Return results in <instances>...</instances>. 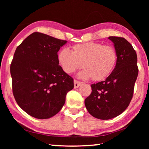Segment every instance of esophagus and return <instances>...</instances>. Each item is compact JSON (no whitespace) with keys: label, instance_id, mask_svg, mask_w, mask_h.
Instances as JSON below:
<instances>
[{"label":"esophagus","instance_id":"34e87169","mask_svg":"<svg viewBox=\"0 0 149 149\" xmlns=\"http://www.w3.org/2000/svg\"><path fill=\"white\" fill-rule=\"evenodd\" d=\"M81 85V82L78 81H77V80H74V88L75 89H77V88L79 87Z\"/></svg>","mask_w":149,"mask_h":149}]
</instances>
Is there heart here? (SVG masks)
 <instances>
[{"mask_svg":"<svg viewBox=\"0 0 149 149\" xmlns=\"http://www.w3.org/2000/svg\"><path fill=\"white\" fill-rule=\"evenodd\" d=\"M59 64L64 72L72 74L83 67L80 78L99 81L107 78L114 70L118 54L114 47L100 42H88L74 45L72 52L64 49L58 54Z\"/></svg>","mask_w":149,"mask_h":149,"instance_id":"heart-1","label":"heart"}]
</instances>
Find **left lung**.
<instances>
[{"label":"left lung","mask_w":149,"mask_h":149,"mask_svg":"<svg viewBox=\"0 0 149 149\" xmlns=\"http://www.w3.org/2000/svg\"><path fill=\"white\" fill-rule=\"evenodd\" d=\"M118 54L114 70L104 81L91 85L92 92L85 100L89 114L100 120L118 116L129 106L138 75L135 50L125 39L109 37Z\"/></svg>","instance_id":"obj_1"}]
</instances>
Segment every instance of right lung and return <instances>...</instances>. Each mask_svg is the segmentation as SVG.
Returning <instances> with one entry per match:
<instances>
[{
    "mask_svg": "<svg viewBox=\"0 0 149 149\" xmlns=\"http://www.w3.org/2000/svg\"><path fill=\"white\" fill-rule=\"evenodd\" d=\"M66 42L35 32L16 48L10 65L12 91L19 107L32 117L54 116L74 88V79L58 60V52Z\"/></svg>",
    "mask_w": 149,
    "mask_h": 149,
    "instance_id": "1",
    "label": "right lung"
}]
</instances>
